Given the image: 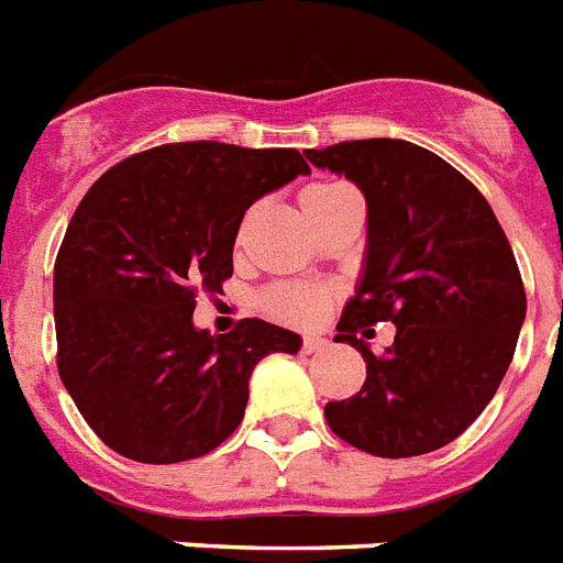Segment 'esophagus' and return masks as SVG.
<instances>
[{
    "label": "esophagus",
    "instance_id": "1",
    "mask_svg": "<svg viewBox=\"0 0 563 563\" xmlns=\"http://www.w3.org/2000/svg\"><path fill=\"white\" fill-rule=\"evenodd\" d=\"M321 350H328V339H321V335H305L301 339V353H321Z\"/></svg>",
    "mask_w": 563,
    "mask_h": 563
}]
</instances>
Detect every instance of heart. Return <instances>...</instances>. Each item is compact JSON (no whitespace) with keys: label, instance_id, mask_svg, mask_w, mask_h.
I'll return each mask as SVG.
<instances>
[{"label":"heart","instance_id":"heart-1","mask_svg":"<svg viewBox=\"0 0 563 563\" xmlns=\"http://www.w3.org/2000/svg\"><path fill=\"white\" fill-rule=\"evenodd\" d=\"M347 194H353V190L344 185L305 187L299 196L301 213L307 216V222H313V219H319L324 210L333 208L341 196ZM247 219H244V224H247ZM242 233H239V239H242ZM330 299H333V292H330L328 287H276V290L267 292L264 307H267V313H271L273 319L287 321V324H299V328H310V324H316V321L324 316V310L330 307Z\"/></svg>","mask_w":563,"mask_h":563}]
</instances>
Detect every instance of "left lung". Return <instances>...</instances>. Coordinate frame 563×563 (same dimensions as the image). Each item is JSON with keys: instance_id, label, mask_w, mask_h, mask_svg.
I'll list each match as a JSON object with an SVG mask.
<instances>
[{"instance_id": "left-lung-1", "label": "left lung", "mask_w": 563, "mask_h": 563, "mask_svg": "<svg viewBox=\"0 0 563 563\" xmlns=\"http://www.w3.org/2000/svg\"><path fill=\"white\" fill-rule=\"evenodd\" d=\"M305 156L367 199L362 282L335 324L367 378L324 419L369 455L432 453L482 416L516 353L527 296L510 242L478 187L419 144L362 139ZM378 320L397 339L376 356L357 333Z\"/></svg>"}]
</instances>
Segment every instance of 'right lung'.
<instances>
[{
    "mask_svg": "<svg viewBox=\"0 0 563 563\" xmlns=\"http://www.w3.org/2000/svg\"><path fill=\"white\" fill-rule=\"evenodd\" d=\"M305 173L292 147L158 144L79 201L53 267L56 364L110 450L142 464L208 455L242 424L253 367L299 353L290 330L242 319L210 335L194 310L233 276L244 210Z\"/></svg>",
    "mask_w": 563,
    "mask_h": 563,
    "instance_id": "right-lung-1",
    "label": "right lung"
}]
</instances>
